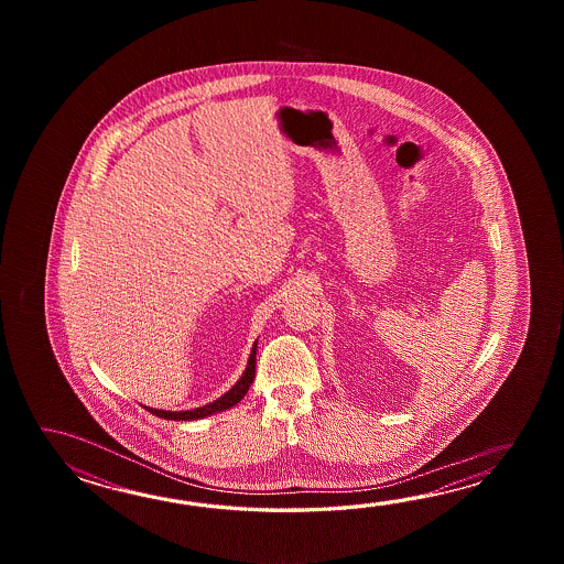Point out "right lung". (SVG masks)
<instances>
[{
	"label": "right lung",
	"instance_id": "1",
	"mask_svg": "<svg viewBox=\"0 0 564 564\" xmlns=\"http://www.w3.org/2000/svg\"><path fill=\"white\" fill-rule=\"evenodd\" d=\"M256 350H258V340L252 345V352H250V359H248V365H246V371L241 372L240 379L229 389L228 393H224V395L216 399V401H212V403H207V405H202V408L187 409V411H165V409L153 408L144 409H147L149 413L156 415V417H161V420L195 421L204 420V417L216 415V413H221V411H226V409L238 405L241 399H243V395L248 393L253 377H256Z\"/></svg>",
	"mask_w": 564,
	"mask_h": 564
}]
</instances>
